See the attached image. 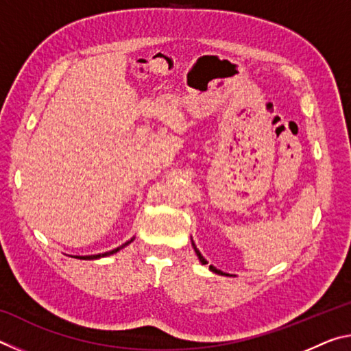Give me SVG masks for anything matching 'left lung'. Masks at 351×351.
Wrapping results in <instances>:
<instances>
[{"label":"left lung","instance_id":"8db88e82","mask_svg":"<svg viewBox=\"0 0 351 351\" xmlns=\"http://www.w3.org/2000/svg\"><path fill=\"white\" fill-rule=\"evenodd\" d=\"M192 246H193V249H195V254H197V257L199 258V261H201V263H203V265H206L207 263V260L203 257V255H201V252L198 251V247H197V245H195V243H193V240H192ZM209 269L212 271V272H215V274H219V276H229V274H226V272H223V271H219V269H217L215 268V266H209Z\"/></svg>","mask_w":351,"mask_h":351}]
</instances>
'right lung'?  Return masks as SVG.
Instances as JSON below:
<instances>
[{"mask_svg":"<svg viewBox=\"0 0 351 351\" xmlns=\"http://www.w3.org/2000/svg\"><path fill=\"white\" fill-rule=\"evenodd\" d=\"M134 240V237L132 240H128L127 243H123L122 246H119V247H116V249H112V251H110V252H104V254H94V255H75V258H79V260H97V258H102V257H106V255H111V254H116V252H119L121 251V249H123L125 246H128L130 243H132ZM71 257H73V255H71Z\"/></svg>","mask_w":351,"mask_h":351,"instance_id":"right-lung-1","label":"right lung"}]
</instances>
